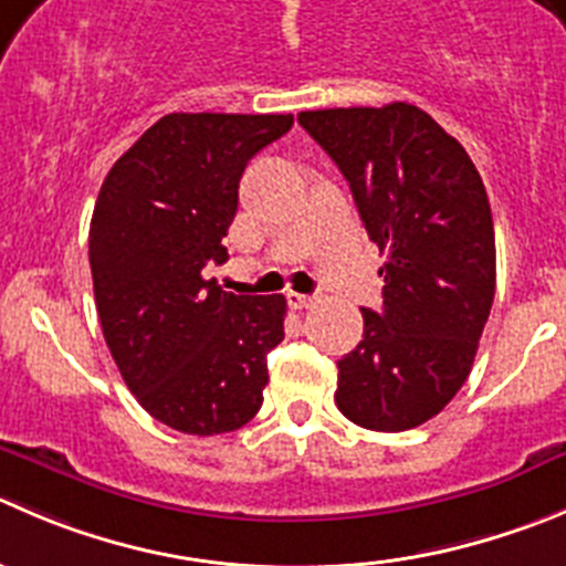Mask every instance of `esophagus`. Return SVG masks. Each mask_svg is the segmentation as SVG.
I'll return each mask as SVG.
<instances>
[{
	"label": "esophagus",
	"instance_id": "esophagus-1",
	"mask_svg": "<svg viewBox=\"0 0 566 566\" xmlns=\"http://www.w3.org/2000/svg\"><path fill=\"white\" fill-rule=\"evenodd\" d=\"M286 300H289V305H292L294 311H303V308H311V305H314V297H308V294L289 292Z\"/></svg>",
	"mask_w": 566,
	"mask_h": 566
}]
</instances>
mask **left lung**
Wrapping results in <instances>:
<instances>
[{"instance_id":"8db88e82","label":"left lung","mask_w":566,"mask_h":566,"mask_svg":"<svg viewBox=\"0 0 566 566\" xmlns=\"http://www.w3.org/2000/svg\"><path fill=\"white\" fill-rule=\"evenodd\" d=\"M347 177L360 222L386 252L384 308L338 360L336 406L380 433L417 428L470 378L494 300V224L467 149L417 105L297 116Z\"/></svg>"}]
</instances>
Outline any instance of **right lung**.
<instances>
[{
	"instance_id": "1",
	"label": "right lung",
	"mask_w": 566,
	"mask_h": 566,
	"mask_svg": "<svg viewBox=\"0 0 566 566\" xmlns=\"http://www.w3.org/2000/svg\"><path fill=\"white\" fill-rule=\"evenodd\" d=\"M292 125V113H169L96 197L88 261L107 349L144 411L180 433H228L263 402L286 297L222 292L206 266L228 261L247 164Z\"/></svg>"
}]
</instances>
